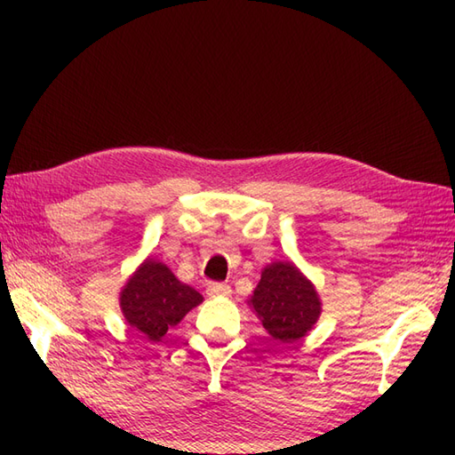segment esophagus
I'll use <instances>...</instances> for the list:
<instances>
[{
  "label": "esophagus",
  "instance_id": "34e87169",
  "mask_svg": "<svg viewBox=\"0 0 455 455\" xmlns=\"http://www.w3.org/2000/svg\"><path fill=\"white\" fill-rule=\"evenodd\" d=\"M230 293H233V289H230V285H227V283L212 282V283L207 285V295L209 297H228Z\"/></svg>",
  "mask_w": 455,
  "mask_h": 455
}]
</instances>
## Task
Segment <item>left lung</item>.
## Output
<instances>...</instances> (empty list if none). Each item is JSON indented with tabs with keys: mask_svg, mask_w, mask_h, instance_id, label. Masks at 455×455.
Returning a JSON list of instances; mask_svg holds the SVG:
<instances>
[{
	"mask_svg": "<svg viewBox=\"0 0 455 455\" xmlns=\"http://www.w3.org/2000/svg\"><path fill=\"white\" fill-rule=\"evenodd\" d=\"M248 305L267 334L283 344L301 340L321 316V299L315 285L291 262L266 266Z\"/></svg>",
	"mask_w": 455,
	"mask_h": 455,
	"instance_id": "1",
	"label": "left lung"
}]
</instances>
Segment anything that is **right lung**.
<instances>
[{
	"label": "right lung",
	"instance_id": "right-lung-1",
	"mask_svg": "<svg viewBox=\"0 0 455 455\" xmlns=\"http://www.w3.org/2000/svg\"><path fill=\"white\" fill-rule=\"evenodd\" d=\"M119 301L124 321L148 340L158 342L203 297L181 283L166 264L147 258L124 283Z\"/></svg>",
	"mask_w": 455,
	"mask_h": 455
}]
</instances>
